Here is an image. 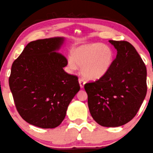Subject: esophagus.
<instances>
[{
    "label": "esophagus",
    "mask_w": 153,
    "mask_h": 153,
    "mask_svg": "<svg viewBox=\"0 0 153 153\" xmlns=\"http://www.w3.org/2000/svg\"><path fill=\"white\" fill-rule=\"evenodd\" d=\"M79 85H80V88H83L84 87V84H85V80L83 79V78H79Z\"/></svg>",
    "instance_id": "obj_1"
}]
</instances>
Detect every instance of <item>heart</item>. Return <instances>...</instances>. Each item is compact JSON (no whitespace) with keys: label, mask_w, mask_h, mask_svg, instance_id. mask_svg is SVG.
I'll use <instances>...</instances> for the list:
<instances>
[{"label":"heart","mask_w":153,"mask_h":153,"mask_svg":"<svg viewBox=\"0 0 153 153\" xmlns=\"http://www.w3.org/2000/svg\"><path fill=\"white\" fill-rule=\"evenodd\" d=\"M114 61V52L103 43L85 44L72 50L68 67L71 70L82 66L81 71L86 79L96 80L106 74Z\"/></svg>","instance_id":"b5f03b06"}]
</instances>
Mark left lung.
Segmentation results:
<instances>
[{
    "instance_id": "8db88e82",
    "label": "left lung",
    "mask_w": 153,
    "mask_h": 153,
    "mask_svg": "<svg viewBox=\"0 0 153 153\" xmlns=\"http://www.w3.org/2000/svg\"><path fill=\"white\" fill-rule=\"evenodd\" d=\"M109 42L117 50L116 59L106 74L84 88L94 120L102 126L117 127L134 117L145 98L146 68L128 41Z\"/></svg>"
}]
</instances>
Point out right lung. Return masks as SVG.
Here are the masks:
<instances>
[{
	"label": "right lung",
	"instance_id": "add662e5",
	"mask_svg": "<svg viewBox=\"0 0 153 153\" xmlns=\"http://www.w3.org/2000/svg\"><path fill=\"white\" fill-rule=\"evenodd\" d=\"M63 37L31 41L14 61L9 87L23 120L42 128H53L64 120L68 107L78 92V78L63 70L64 55L56 52Z\"/></svg>",
	"mask_w": 153,
	"mask_h": 153
}]
</instances>
